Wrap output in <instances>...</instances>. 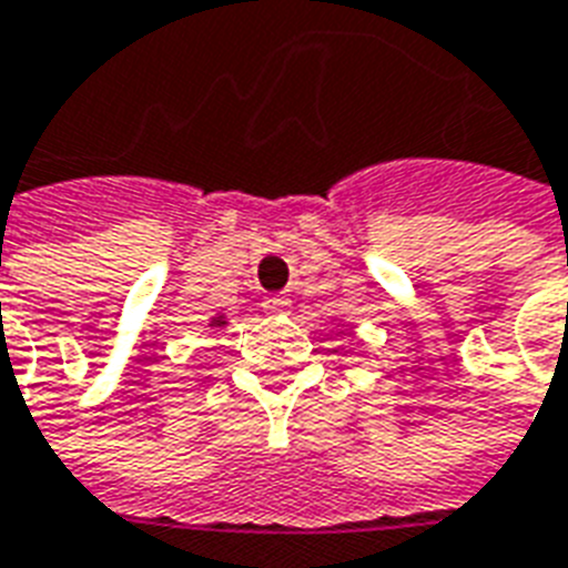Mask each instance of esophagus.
I'll list each match as a JSON object with an SVG mask.
<instances>
[{"label": "esophagus", "instance_id": "1", "mask_svg": "<svg viewBox=\"0 0 568 568\" xmlns=\"http://www.w3.org/2000/svg\"><path fill=\"white\" fill-rule=\"evenodd\" d=\"M263 307H266V314H287L290 298L287 296H270L266 302H263Z\"/></svg>", "mask_w": 568, "mask_h": 568}]
</instances>
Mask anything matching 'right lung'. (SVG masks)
Listing matches in <instances>:
<instances>
[{
  "label": "right lung",
  "instance_id": "right-lung-1",
  "mask_svg": "<svg viewBox=\"0 0 568 568\" xmlns=\"http://www.w3.org/2000/svg\"><path fill=\"white\" fill-rule=\"evenodd\" d=\"M210 325H224V316H213V323Z\"/></svg>",
  "mask_w": 568,
  "mask_h": 568
}]
</instances>
